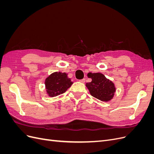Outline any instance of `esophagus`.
Segmentation results:
<instances>
[{"label":"esophagus","instance_id":"34e87169","mask_svg":"<svg viewBox=\"0 0 154 154\" xmlns=\"http://www.w3.org/2000/svg\"><path fill=\"white\" fill-rule=\"evenodd\" d=\"M80 82H81L82 83H84L85 82V79H82V80H80Z\"/></svg>","mask_w":154,"mask_h":154}]
</instances>
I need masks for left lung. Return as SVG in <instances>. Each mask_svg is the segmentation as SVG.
Masks as SVG:
<instances>
[{"instance_id":"1","label":"left lung","mask_w":154,"mask_h":154,"mask_svg":"<svg viewBox=\"0 0 154 154\" xmlns=\"http://www.w3.org/2000/svg\"><path fill=\"white\" fill-rule=\"evenodd\" d=\"M87 76L92 80L85 84L91 96L105 102L113 99L116 88L112 82L100 72H88Z\"/></svg>"}]
</instances>
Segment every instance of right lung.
I'll use <instances>...</instances> for the list:
<instances>
[{"label": "right lung", "mask_w": 154, "mask_h": 154, "mask_svg": "<svg viewBox=\"0 0 154 154\" xmlns=\"http://www.w3.org/2000/svg\"><path fill=\"white\" fill-rule=\"evenodd\" d=\"M73 84L68 74L61 72H54L45 79V88L46 94L53 97L63 94Z\"/></svg>", "instance_id": "obj_1"}]
</instances>
